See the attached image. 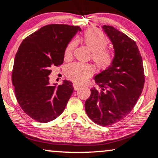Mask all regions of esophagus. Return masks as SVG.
Here are the masks:
<instances>
[{
	"mask_svg": "<svg viewBox=\"0 0 158 158\" xmlns=\"http://www.w3.org/2000/svg\"><path fill=\"white\" fill-rule=\"evenodd\" d=\"M79 87H80V85H79L76 84V83H74L73 84V88H74V90H75V91L78 90V88H79Z\"/></svg>",
	"mask_w": 158,
	"mask_h": 158,
	"instance_id": "esophagus-1",
	"label": "esophagus"
}]
</instances>
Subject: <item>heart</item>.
<instances>
[{
  "mask_svg": "<svg viewBox=\"0 0 158 158\" xmlns=\"http://www.w3.org/2000/svg\"><path fill=\"white\" fill-rule=\"evenodd\" d=\"M82 40L91 52V60L98 69L104 70L112 65L115 59V52L111 48L106 47L108 44V40L103 33L95 29H90L84 33ZM76 46L75 40H73L67 44L64 55L65 60L71 59ZM93 72L94 69L91 65L73 63L67 67L66 74L67 77L75 82L83 83Z\"/></svg>",
  "mask_w": 158,
  "mask_h": 158,
  "instance_id": "b5f03b06",
  "label": "heart"
}]
</instances>
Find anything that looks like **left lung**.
Masks as SVG:
<instances>
[{"label":"left lung","mask_w":158,"mask_h":158,"mask_svg":"<svg viewBox=\"0 0 158 158\" xmlns=\"http://www.w3.org/2000/svg\"><path fill=\"white\" fill-rule=\"evenodd\" d=\"M115 50L112 65L94 77V87L85 101V112L91 120L103 127L126 117L143 91L145 75L143 59L136 42L112 26L102 27Z\"/></svg>","instance_id":"8db88e82"}]
</instances>
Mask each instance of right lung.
Here are the masks:
<instances>
[{"label": "right lung", "mask_w": 158, "mask_h": 158, "mask_svg": "<svg viewBox=\"0 0 158 158\" xmlns=\"http://www.w3.org/2000/svg\"><path fill=\"white\" fill-rule=\"evenodd\" d=\"M78 31L79 26H43L25 38L17 51L12 73L15 98L22 110L38 122L58 117L72 95V82L50 86L48 76L52 67L63 64L65 48Z\"/></svg>", "instance_id": "1"}]
</instances>
